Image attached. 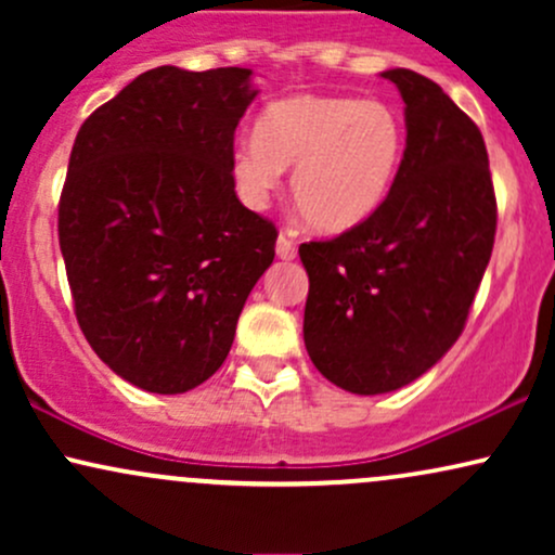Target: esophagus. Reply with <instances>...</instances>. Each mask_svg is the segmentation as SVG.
Returning <instances> with one entry per match:
<instances>
[{
    "label": "esophagus",
    "instance_id": "34e87169",
    "mask_svg": "<svg viewBox=\"0 0 555 555\" xmlns=\"http://www.w3.org/2000/svg\"><path fill=\"white\" fill-rule=\"evenodd\" d=\"M276 256L282 260H295L297 258V245L295 240H289L286 234H279L276 240Z\"/></svg>",
    "mask_w": 555,
    "mask_h": 555
}]
</instances>
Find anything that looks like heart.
Returning a JSON list of instances; mask_svg holds the SVG:
<instances>
[{
  "label": "heart",
  "instance_id": "obj_1",
  "mask_svg": "<svg viewBox=\"0 0 555 555\" xmlns=\"http://www.w3.org/2000/svg\"><path fill=\"white\" fill-rule=\"evenodd\" d=\"M404 151V119L386 101L295 93L260 112L256 138L234 149L232 177L242 201L263 208L292 167V197L305 224L339 234L378 211Z\"/></svg>",
  "mask_w": 555,
  "mask_h": 555
}]
</instances>
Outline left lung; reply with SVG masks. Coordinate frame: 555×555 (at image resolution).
<instances>
[{
	"mask_svg": "<svg viewBox=\"0 0 555 555\" xmlns=\"http://www.w3.org/2000/svg\"><path fill=\"white\" fill-rule=\"evenodd\" d=\"M406 109V151L391 193L339 237L302 242L310 276L305 347L344 391L412 384L454 347L495 240L486 140L438 82L386 69Z\"/></svg>",
	"mask_w": 555,
	"mask_h": 555,
	"instance_id": "obj_1",
	"label": "left lung"
}]
</instances>
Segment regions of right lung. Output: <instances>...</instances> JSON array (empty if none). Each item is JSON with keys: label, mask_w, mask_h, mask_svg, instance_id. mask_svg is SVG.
Returning <instances> with one entry per match:
<instances>
[{"label": "right lung", "mask_w": 555, "mask_h": 555, "mask_svg": "<svg viewBox=\"0 0 555 555\" xmlns=\"http://www.w3.org/2000/svg\"><path fill=\"white\" fill-rule=\"evenodd\" d=\"M253 69L156 67L80 127L60 197V247L93 352L151 393L219 371L276 227L234 193V130Z\"/></svg>", "instance_id": "obj_1"}]
</instances>
